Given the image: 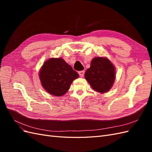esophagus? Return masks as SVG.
Returning <instances> with one entry per match:
<instances>
[{"label":"esophagus","mask_w":152,"mask_h":152,"mask_svg":"<svg viewBox=\"0 0 152 152\" xmlns=\"http://www.w3.org/2000/svg\"><path fill=\"white\" fill-rule=\"evenodd\" d=\"M84 73H85V72H84V70L80 71V72H79V75H80L81 77H83V76L84 75Z\"/></svg>","instance_id":"obj_1"}]
</instances>
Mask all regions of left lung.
Segmentation results:
<instances>
[{"label":"left lung","instance_id":"obj_1","mask_svg":"<svg viewBox=\"0 0 152 152\" xmlns=\"http://www.w3.org/2000/svg\"><path fill=\"white\" fill-rule=\"evenodd\" d=\"M115 71V66L108 58H94L84 76L94 90L100 93H104L109 91L114 83Z\"/></svg>","mask_w":152,"mask_h":152}]
</instances>
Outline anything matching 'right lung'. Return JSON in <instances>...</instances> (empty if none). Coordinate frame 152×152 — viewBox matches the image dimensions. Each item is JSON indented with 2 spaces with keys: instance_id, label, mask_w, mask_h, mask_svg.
Segmentation results:
<instances>
[{
  "instance_id": "add662e5",
  "label": "right lung",
  "mask_w": 152,
  "mask_h": 152,
  "mask_svg": "<svg viewBox=\"0 0 152 152\" xmlns=\"http://www.w3.org/2000/svg\"><path fill=\"white\" fill-rule=\"evenodd\" d=\"M79 77L77 72L61 58H50L45 61L39 72L44 89L55 96H61L70 89L73 80Z\"/></svg>"
}]
</instances>
